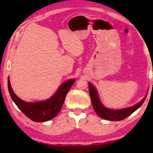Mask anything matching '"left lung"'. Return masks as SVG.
Masks as SVG:
<instances>
[{
    "mask_svg": "<svg viewBox=\"0 0 153 153\" xmlns=\"http://www.w3.org/2000/svg\"><path fill=\"white\" fill-rule=\"evenodd\" d=\"M89 91L91 103H92L94 109L97 113V115L103 119L111 121H120L125 119L126 117H127L128 116H129L134 111H136L138 108L140 107V105L143 104L144 101L146 100V97H147L146 95L143 99V100L131 107L120 110H113L103 106L99 99L97 89L90 82H89Z\"/></svg>",
    "mask_w": 153,
    "mask_h": 153,
    "instance_id": "1",
    "label": "left lung"
}]
</instances>
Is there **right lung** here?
Masks as SVG:
<instances>
[{"label":"right lung","instance_id":"add662e5","mask_svg":"<svg viewBox=\"0 0 153 153\" xmlns=\"http://www.w3.org/2000/svg\"><path fill=\"white\" fill-rule=\"evenodd\" d=\"M75 80H67L62 83L56 92L48 100L35 103H28L19 99L14 93L8 78L7 86L10 97L20 111L29 119L35 122H45L55 117L62 109L66 96L74 84Z\"/></svg>","mask_w":153,"mask_h":153}]
</instances>
